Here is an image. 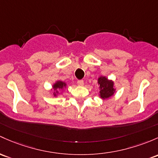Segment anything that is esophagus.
Returning <instances> with one entry per match:
<instances>
[{"instance_id": "1", "label": "esophagus", "mask_w": 158, "mask_h": 158, "mask_svg": "<svg viewBox=\"0 0 158 158\" xmlns=\"http://www.w3.org/2000/svg\"><path fill=\"white\" fill-rule=\"evenodd\" d=\"M77 85L79 86H82L84 85V81L83 80H79L77 82Z\"/></svg>"}]
</instances>
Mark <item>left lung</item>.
Returning a JSON list of instances; mask_svg holds the SVG:
<instances>
[{
    "label": "left lung",
    "mask_w": 158,
    "mask_h": 158,
    "mask_svg": "<svg viewBox=\"0 0 158 158\" xmlns=\"http://www.w3.org/2000/svg\"><path fill=\"white\" fill-rule=\"evenodd\" d=\"M98 85L99 86V98L102 100L110 98L116 92L115 83L112 79H109L106 76H100L98 79Z\"/></svg>",
    "instance_id": "1"
}]
</instances>
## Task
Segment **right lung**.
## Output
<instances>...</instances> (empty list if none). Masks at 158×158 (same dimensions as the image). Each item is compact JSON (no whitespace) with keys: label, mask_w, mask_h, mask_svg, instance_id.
I'll use <instances>...</instances> for the list:
<instances>
[{"label":"right lung","mask_w":158,"mask_h":158,"mask_svg":"<svg viewBox=\"0 0 158 158\" xmlns=\"http://www.w3.org/2000/svg\"><path fill=\"white\" fill-rule=\"evenodd\" d=\"M67 83L65 82H63L61 80H57L54 84L52 85V88H51V91H52L54 97H58L60 94L63 93L64 89L67 88ZM53 91H52V89Z\"/></svg>","instance_id":"obj_1"}]
</instances>
